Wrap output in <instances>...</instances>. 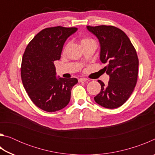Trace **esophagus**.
Wrapping results in <instances>:
<instances>
[{
    "instance_id": "obj_1",
    "label": "esophagus",
    "mask_w": 155,
    "mask_h": 155,
    "mask_svg": "<svg viewBox=\"0 0 155 155\" xmlns=\"http://www.w3.org/2000/svg\"><path fill=\"white\" fill-rule=\"evenodd\" d=\"M86 81H89L87 78H81L78 79V82H86Z\"/></svg>"
}]
</instances>
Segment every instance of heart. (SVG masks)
Masks as SVG:
<instances>
[{"instance_id":"heart-1","label":"heart","mask_w":155,"mask_h":155,"mask_svg":"<svg viewBox=\"0 0 155 155\" xmlns=\"http://www.w3.org/2000/svg\"><path fill=\"white\" fill-rule=\"evenodd\" d=\"M90 41H93L92 40H91V39H90V38H83L82 40H81V45H82V44H83L87 43V42H90ZM67 48H68V44H66V45H65V46H64V50H63V51L65 52V50H66Z\"/></svg>"}]
</instances>
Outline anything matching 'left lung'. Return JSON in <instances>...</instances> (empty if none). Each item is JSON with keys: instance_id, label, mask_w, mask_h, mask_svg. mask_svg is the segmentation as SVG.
I'll list each match as a JSON object with an SVG mask.
<instances>
[{"instance_id": "8db88e82", "label": "left lung", "mask_w": 155, "mask_h": 155, "mask_svg": "<svg viewBox=\"0 0 155 155\" xmlns=\"http://www.w3.org/2000/svg\"><path fill=\"white\" fill-rule=\"evenodd\" d=\"M98 39L100 59L109 76L107 85L98 80L101 90L94 101L102 107L115 109L122 106L134 90L137 81L139 59L135 48L126 33L114 26H87Z\"/></svg>"}]
</instances>
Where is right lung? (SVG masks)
<instances>
[{
  "label": "right lung",
  "instance_id": "right-lung-1",
  "mask_svg": "<svg viewBox=\"0 0 155 155\" xmlns=\"http://www.w3.org/2000/svg\"><path fill=\"white\" fill-rule=\"evenodd\" d=\"M77 31L60 26L44 28L25 49L20 68L23 86L33 103L44 111L54 112L66 107L78 83L76 78H57L54 65L65 40Z\"/></svg>",
  "mask_w": 155,
  "mask_h": 155
}]
</instances>
